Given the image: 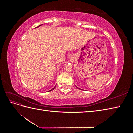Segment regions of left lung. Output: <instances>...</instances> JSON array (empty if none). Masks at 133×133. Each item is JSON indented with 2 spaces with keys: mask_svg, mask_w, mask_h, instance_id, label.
<instances>
[{
  "mask_svg": "<svg viewBox=\"0 0 133 133\" xmlns=\"http://www.w3.org/2000/svg\"><path fill=\"white\" fill-rule=\"evenodd\" d=\"M77 88H78V87H77ZM78 88V89H80V88Z\"/></svg>",
  "mask_w": 133,
  "mask_h": 133,
  "instance_id": "8db88e82",
  "label": "left lung"
}]
</instances>
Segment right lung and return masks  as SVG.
<instances>
[{
  "mask_svg": "<svg viewBox=\"0 0 133 133\" xmlns=\"http://www.w3.org/2000/svg\"><path fill=\"white\" fill-rule=\"evenodd\" d=\"M41 25H39V26H38V27H39L40 26H41ZM38 27H36V28H38ZM55 87H56V85H55V87H54L53 88V89H51V90H49V91H46V92H49V91H52V90H54V88H55Z\"/></svg>",
  "mask_w": 133,
  "mask_h": 133,
  "instance_id": "1",
  "label": "right lung"
}]
</instances>
